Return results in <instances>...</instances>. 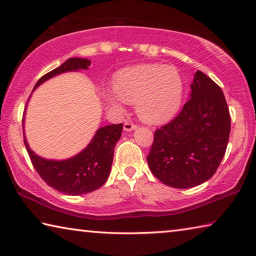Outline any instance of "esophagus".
Masks as SVG:
<instances>
[{
  "label": "esophagus",
  "mask_w": 256,
  "mask_h": 256,
  "mask_svg": "<svg viewBox=\"0 0 256 256\" xmlns=\"http://www.w3.org/2000/svg\"><path fill=\"white\" fill-rule=\"evenodd\" d=\"M136 128V124H133L132 122H125V124H124V131L125 132H131Z\"/></svg>",
  "instance_id": "esophagus-1"
}]
</instances>
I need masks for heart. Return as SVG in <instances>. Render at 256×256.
<instances>
[{
    "label": "heart",
    "mask_w": 256,
    "mask_h": 256,
    "mask_svg": "<svg viewBox=\"0 0 256 256\" xmlns=\"http://www.w3.org/2000/svg\"><path fill=\"white\" fill-rule=\"evenodd\" d=\"M114 92H105L106 102L118 107L136 104V112L144 122L162 124L180 110L184 97V81L180 72L162 64H142L116 73Z\"/></svg>",
    "instance_id": "heart-1"
}]
</instances>
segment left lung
<instances>
[{
  "instance_id": "left-lung-1",
  "label": "left lung",
  "mask_w": 256,
  "mask_h": 256,
  "mask_svg": "<svg viewBox=\"0 0 256 256\" xmlns=\"http://www.w3.org/2000/svg\"><path fill=\"white\" fill-rule=\"evenodd\" d=\"M230 115L220 86L201 71L176 118L154 132L146 157L152 174L175 188H190L214 176L226 152Z\"/></svg>"
}]
</instances>
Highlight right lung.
I'll return each mask as SVG.
<instances>
[{
    "mask_svg": "<svg viewBox=\"0 0 256 256\" xmlns=\"http://www.w3.org/2000/svg\"><path fill=\"white\" fill-rule=\"evenodd\" d=\"M90 64L92 62L88 58H68L62 66L42 76L34 86V90L45 81L62 73L88 70ZM22 128L26 149L28 151L34 170L45 180V183L66 196H82V194L96 190L105 184L110 176L112 157H114V148L116 142L120 138L123 124H112L99 128L92 141L84 150L71 158L63 160L42 158L30 149L24 134V116L22 120Z\"/></svg>",
    "mask_w": 256,
    "mask_h": 256,
    "instance_id": "add662e5",
    "label": "right lung"
}]
</instances>
